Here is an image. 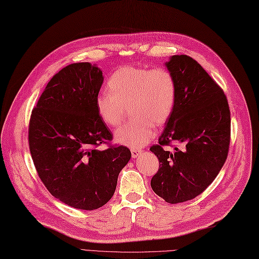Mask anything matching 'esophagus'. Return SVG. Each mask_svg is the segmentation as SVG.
Here are the masks:
<instances>
[{
    "mask_svg": "<svg viewBox=\"0 0 259 259\" xmlns=\"http://www.w3.org/2000/svg\"><path fill=\"white\" fill-rule=\"evenodd\" d=\"M139 153H140V151H139V150H137V149H131V155H132V157H134V158L138 157Z\"/></svg>",
    "mask_w": 259,
    "mask_h": 259,
    "instance_id": "34e87169",
    "label": "esophagus"
}]
</instances>
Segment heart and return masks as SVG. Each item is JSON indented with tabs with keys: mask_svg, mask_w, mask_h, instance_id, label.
Wrapping results in <instances>:
<instances>
[{
	"mask_svg": "<svg viewBox=\"0 0 259 259\" xmlns=\"http://www.w3.org/2000/svg\"><path fill=\"white\" fill-rule=\"evenodd\" d=\"M109 91L96 96V109L109 127L120 124L130 106L127 124L115 132L118 143L140 149L154 138V124L163 125L173 114L177 99L174 75L164 68L122 66L112 73L107 82Z\"/></svg>",
	"mask_w": 259,
	"mask_h": 259,
	"instance_id": "b5f03b06",
	"label": "heart"
}]
</instances>
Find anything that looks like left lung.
<instances>
[{
	"instance_id": "left-lung-1",
	"label": "left lung",
	"mask_w": 259,
	"mask_h": 259,
	"mask_svg": "<svg viewBox=\"0 0 259 259\" xmlns=\"http://www.w3.org/2000/svg\"><path fill=\"white\" fill-rule=\"evenodd\" d=\"M166 66L177 99L158 143L150 148L160 162L151 187L166 202L180 203L202 194L227 161L231 114L223 90L193 58L173 56ZM173 142L181 147L163 149Z\"/></svg>"
}]
</instances>
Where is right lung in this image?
<instances>
[{
    "mask_svg": "<svg viewBox=\"0 0 259 259\" xmlns=\"http://www.w3.org/2000/svg\"><path fill=\"white\" fill-rule=\"evenodd\" d=\"M103 73L89 62L72 63L52 76L32 109L28 143L39 178L70 207L94 210L115 194L118 175L131 157L99 117L95 99Z\"/></svg>",
    "mask_w": 259,
    "mask_h": 259,
    "instance_id": "right-lung-1",
    "label": "right lung"
}]
</instances>
